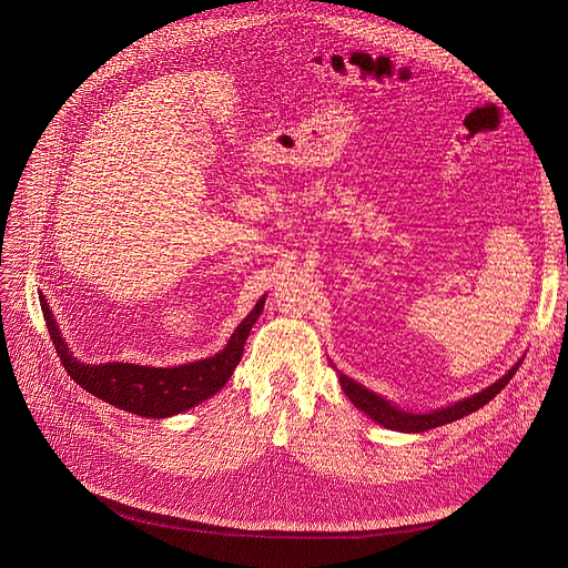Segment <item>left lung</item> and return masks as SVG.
I'll return each instance as SVG.
<instances>
[{
	"label": "left lung",
	"mask_w": 568,
	"mask_h": 568,
	"mask_svg": "<svg viewBox=\"0 0 568 568\" xmlns=\"http://www.w3.org/2000/svg\"><path fill=\"white\" fill-rule=\"evenodd\" d=\"M520 364H516L509 373H506L501 379H497L488 389H484L481 394H476L471 398H465L452 407H442L437 412L430 414H412V412H403L398 407H394L392 403H386L384 398H379L377 394L364 389L362 384H356L354 379L341 375V386L345 396L354 403V407H359L362 412H366L373 422H377L384 428H392V430H403V433H424L444 424H452L456 419H463V416L476 412L479 407H484L486 403H490L509 379L516 375Z\"/></svg>",
	"instance_id": "left-lung-1"
}]
</instances>
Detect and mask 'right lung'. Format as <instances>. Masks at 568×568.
I'll list each match as a JSON object with an SVG mask.
<instances>
[{
    "mask_svg": "<svg viewBox=\"0 0 568 568\" xmlns=\"http://www.w3.org/2000/svg\"><path fill=\"white\" fill-rule=\"evenodd\" d=\"M262 308L264 300L257 302L251 315L236 326V332L232 334L225 349L212 356V359H202L176 368H149L135 364L89 366L73 359L62 336H59L57 324L45 304V296H41V311L45 317L48 334L71 379L78 382L92 396L119 409L149 416V419H163V416L186 412L189 407L221 392L223 384L232 377L236 364L242 362L246 338Z\"/></svg>",
    "mask_w": 568,
    "mask_h": 568,
    "instance_id": "1",
    "label": "right lung"
}]
</instances>
